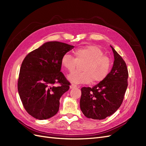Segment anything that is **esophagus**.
Listing matches in <instances>:
<instances>
[{
    "label": "esophagus",
    "instance_id": "1",
    "mask_svg": "<svg viewBox=\"0 0 146 146\" xmlns=\"http://www.w3.org/2000/svg\"><path fill=\"white\" fill-rule=\"evenodd\" d=\"M77 86L76 85H74V84H72V85H70V89H74V88H76Z\"/></svg>",
    "mask_w": 146,
    "mask_h": 146
}]
</instances>
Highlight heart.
Here are the masks:
<instances>
[{
    "mask_svg": "<svg viewBox=\"0 0 146 146\" xmlns=\"http://www.w3.org/2000/svg\"><path fill=\"white\" fill-rule=\"evenodd\" d=\"M75 58L65 54L61 59V64L69 72H72L78 64L83 63L82 72H74L68 76V80L75 84H87L91 82L98 84L104 81L110 73L111 61L104 55V52L96 45H88L76 49Z\"/></svg>",
    "mask_w": 146,
    "mask_h": 146,
    "instance_id": "b5f03b06",
    "label": "heart"
}]
</instances>
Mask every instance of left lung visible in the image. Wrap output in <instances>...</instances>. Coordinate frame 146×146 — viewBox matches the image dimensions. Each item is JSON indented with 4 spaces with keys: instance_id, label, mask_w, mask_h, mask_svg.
<instances>
[{
    "instance_id": "8db88e82",
    "label": "left lung",
    "mask_w": 146,
    "mask_h": 146,
    "mask_svg": "<svg viewBox=\"0 0 146 146\" xmlns=\"http://www.w3.org/2000/svg\"><path fill=\"white\" fill-rule=\"evenodd\" d=\"M114 63L111 71L104 81L92 88L83 87L80 109L88 118L105 119L120 107L128 86L129 77L125 61L111 46Z\"/></svg>"
}]
</instances>
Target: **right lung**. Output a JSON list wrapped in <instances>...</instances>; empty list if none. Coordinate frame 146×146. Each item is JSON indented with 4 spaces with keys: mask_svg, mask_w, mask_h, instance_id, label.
I'll return each instance as SVG.
<instances>
[{
    "mask_svg": "<svg viewBox=\"0 0 146 146\" xmlns=\"http://www.w3.org/2000/svg\"><path fill=\"white\" fill-rule=\"evenodd\" d=\"M74 46L58 41L44 43L25 56L21 64L17 90L27 112L44 120L58 111L60 99L69 89V82L60 72L61 59ZM60 83V87L53 85Z\"/></svg>",
    "mask_w": 146,
    "mask_h": 146,
    "instance_id": "1",
    "label": "right lung"
}]
</instances>
